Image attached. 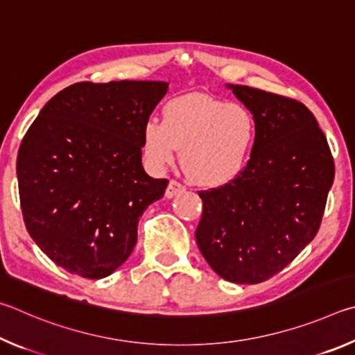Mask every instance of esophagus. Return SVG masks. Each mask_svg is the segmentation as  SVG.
Returning <instances> with one entry per match:
<instances>
[{"label":"esophagus","instance_id":"1","mask_svg":"<svg viewBox=\"0 0 355 355\" xmlns=\"http://www.w3.org/2000/svg\"><path fill=\"white\" fill-rule=\"evenodd\" d=\"M185 191V187L182 184H179L178 181H170V184H168V187L165 190V196L170 200V198H174L176 195H181Z\"/></svg>","mask_w":355,"mask_h":355}]
</instances>
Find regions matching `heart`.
Masks as SVG:
<instances>
[{
  "instance_id": "1",
  "label": "heart",
  "mask_w": 355,
  "mask_h": 355,
  "mask_svg": "<svg viewBox=\"0 0 355 355\" xmlns=\"http://www.w3.org/2000/svg\"><path fill=\"white\" fill-rule=\"evenodd\" d=\"M162 115V123L151 118L141 132L143 155L154 171L171 165L178 149L187 178L204 189L225 187L245 171L257 140L246 105L189 93L170 99Z\"/></svg>"
}]
</instances>
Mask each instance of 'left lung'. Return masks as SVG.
I'll return each instance as SVG.
<instances>
[{"mask_svg": "<svg viewBox=\"0 0 355 355\" xmlns=\"http://www.w3.org/2000/svg\"><path fill=\"white\" fill-rule=\"evenodd\" d=\"M227 87L252 112L257 140L234 182L200 191L195 237L216 275L259 284L315 239L335 165L324 132L302 103L248 85Z\"/></svg>", "mask_w": 355, "mask_h": 355, "instance_id": "1", "label": "left lung"}]
</instances>
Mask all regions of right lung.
Returning <instances> with one entry per match:
<instances>
[{
	"mask_svg": "<svg viewBox=\"0 0 355 355\" xmlns=\"http://www.w3.org/2000/svg\"><path fill=\"white\" fill-rule=\"evenodd\" d=\"M162 80L78 83L43 105L18 149V193L37 246L68 272L103 279L126 262L166 179L141 165V132Z\"/></svg>",
	"mask_w": 355,
	"mask_h": 355,
	"instance_id": "obj_1",
	"label": "right lung"
}]
</instances>
